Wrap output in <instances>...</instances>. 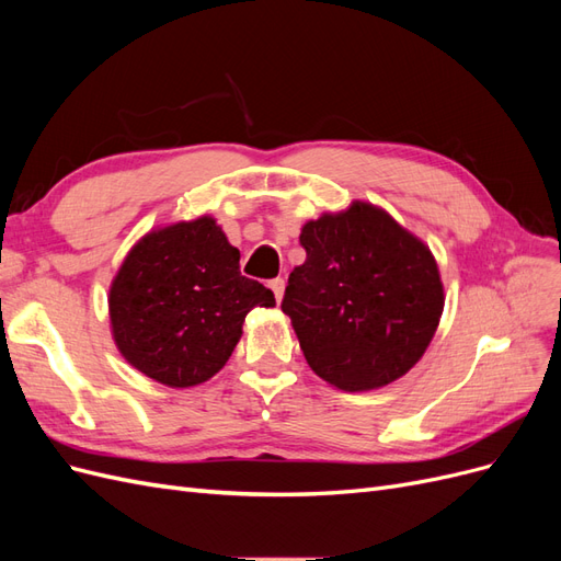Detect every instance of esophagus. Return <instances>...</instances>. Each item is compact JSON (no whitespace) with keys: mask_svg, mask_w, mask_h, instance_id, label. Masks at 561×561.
Returning <instances> with one entry per match:
<instances>
[{"mask_svg":"<svg viewBox=\"0 0 561 561\" xmlns=\"http://www.w3.org/2000/svg\"><path fill=\"white\" fill-rule=\"evenodd\" d=\"M268 287H271V290H274L276 301H280V299H283V293H285V280H283V278H274V280L268 283Z\"/></svg>","mask_w":561,"mask_h":561,"instance_id":"obj_1","label":"esophagus"}]
</instances>
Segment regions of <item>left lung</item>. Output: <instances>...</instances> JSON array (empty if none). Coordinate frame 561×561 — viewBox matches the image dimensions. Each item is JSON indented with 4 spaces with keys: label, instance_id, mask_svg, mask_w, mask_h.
I'll use <instances>...</instances> for the list:
<instances>
[{
    "label": "left lung",
    "instance_id": "1",
    "mask_svg": "<svg viewBox=\"0 0 561 561\" xmlns=\"http://www.w3.org/2000/svg\"><path fill=\"white\" fill-rule=\"evenodd\" d=\"M299 243L307 260L287 278L280 309L309 367L351 393L407 375L445 309L428 245L363 201L311 219Z\"/></svg>",
    "mask_w": 561,
    "mask_h": 561
}]
</instances>
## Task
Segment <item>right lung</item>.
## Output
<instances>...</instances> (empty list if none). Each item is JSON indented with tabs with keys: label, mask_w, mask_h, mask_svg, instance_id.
Segmentation results:
<instances>
[{
	"label": "right lung",
	"mask_w": 561,
	"mask_h": 561,
	"mask_svg": "<svg viewBox=\"0 0 561 561\" xmlns=\"http://www.w3.org/2000/svg\"><path fill=\"white\" fill-rule=\"evenodd\" d=\"M241 252L213 217L149 231L133 245L110 287L114 342L142 375L171 388L215 377L254 307L274 293L241 276Z\"/></svg>",
	"instance_id": "add662e5"
}]
</instances>
